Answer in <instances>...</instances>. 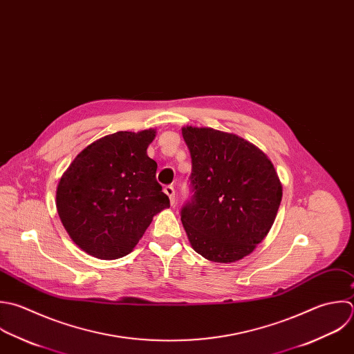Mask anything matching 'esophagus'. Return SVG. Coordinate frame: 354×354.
<instances>
[{
    "instance_id": "esophagus-1",
    "label": "esophagus",
    "mask_w": 354,
    "mask_h": 354,
    "mask_svg": "<svg viewBox=\"0 0 354 354\" xmlns=\"http://www.w3.org/2000/svg\"><path fill=\"white\" fill-rule=\"evenodd\" d=\"M164 193L169 197L171 205H174L175 204V189H174V186H165L164 187Z\"/></svg>"
}]
</instances>
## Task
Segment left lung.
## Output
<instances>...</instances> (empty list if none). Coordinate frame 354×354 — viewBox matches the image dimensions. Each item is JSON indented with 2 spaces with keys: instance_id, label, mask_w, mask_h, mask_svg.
I'll list each match as a JSON object with an SVG mask.
<instances>
[{
  "instance_id": "8db88e82",
  "label": "left lung",
  "mask_w": 354,
  "mask_h": 354,
  "mask_svg": "<svg viewBox=\"0 0 354 354\" xmlns=\"http://www.w3.org/2000/svg\"><path fill=\"white\" fill-rule=\"evenodd\" d=\"M192 156L193 197L180 219L193 250L232 263L250 255L272 229L283 186L268 156L239 135L183 127Z\"/></svg>"
}]
</instances>
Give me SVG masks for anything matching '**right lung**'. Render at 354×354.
<instances>
[{
	"instance_id": "right-lung-1",
	"label": "right lung",
	"mask_w": 354,
	"mask_h": 354,
	"mask_svg": "<svg viewBox=\"0 0 354 354\" xmlns=\"http://www.w3.org/2000/svg\"><path fill=\"white\" fill-rule=\"evenodd\" d=\"M156 129L120 131L86 146L62 175L56 209L74 244L97 259L135 248L153 216L169 207L147 156Z\"/></svg>"
}]
</instances>
